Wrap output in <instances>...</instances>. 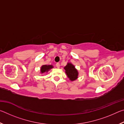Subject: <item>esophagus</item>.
I'll use <instances>...</instances> for the list:
<instances>
[{
	"label": "esophagus",
	"instance_id": "1",
	"mask_svg": "<svg viewBox=\"0 0 124 124\" xmlns=\"http://www.w3.org/2000/svg\"><path fill=\"white\" fill-rule=\"evenodd\" d=\"M56 67H57V68H59L60 67V63H56Z\"/></svg>",
	"mask_w": 124,
	"mask_h": 124
}]
</instances>
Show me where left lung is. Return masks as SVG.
Here are the masks:
<instances>
[{"instance_id": "left-lung-1", "label": "left lung", "mask_w": 124, "mask_h": 124, "mask_svg": "<svg viewBox=\"0 0 124 124\" xmlns=\"http://www.w3.org/2000/svg\"><path fill=\"white\" fill-rule=\"evenodd\" d=\"M65 73L67 77L71 81H75L78 78V71L75 68L74 65L71 62H68L66 66L64 67Z\"/></svg>"}]
</instances>
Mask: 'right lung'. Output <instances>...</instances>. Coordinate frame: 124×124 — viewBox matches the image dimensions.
Instances as JSON below:
<instances>
[{"label":"right lung","instance_id":"right-lung-1","mask_svg":"<svg viewBox=\"0 0 124 124\" xmlns=\"http://www.w3.org/2000/svg\"><path fill=\"white\" fill-rule=\"evenodd\" d=\"M54 67L52 65H43L40 68V73L44 74L45 73H47L51 69L53 68Z\"/></svg>","mask_w":124,"mask_h":124}]
</instances>
